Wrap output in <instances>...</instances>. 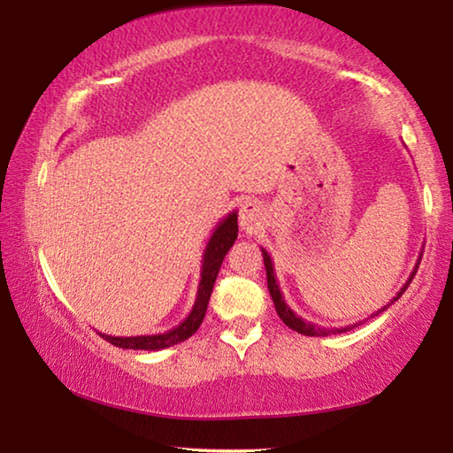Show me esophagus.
<instances>
[{
	"instance_id": "34e87169",
	"label": "esophagus",
	"mask_w": 453,
	"mask_h": 453,
	"mask_svg": "<svg viewBox=\"0 0 453 453\" xmlns=\"http://www.w3.org/2000/svg\"><path fill=\"white\" fill-rule=\"evenodd\" d=\"M265 219V210L264 205L256 202V199H248V202L242 203L240 208V226L245 232H256V229L262 226Z\"/></svg>"
}]
</instances>
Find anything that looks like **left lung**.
Listing matches in <instances>:
<instances>
[{"label": "left lung", "mask_w": 453, "mask_h": 453, "mask_svg": "<svg viewBox=\"0 0 453 453\" xmlns=\"http://www.w3.org/2000/svg\"><path fill=\"white\" fill-rule=\"evenodd\" d=\"M262 256H264V264H265V275H267V289H270V296H272V300H273V305H275V311H278V316H280V319L283 321V324H286L288 327H291L294 329V332H297V334H303V335H313V337H318V335H329V334H343V332H349L351 327H356V326H359L362 324V321H359V324H351V326H348V327H319V326H316V324H311V321H308V319H302L300 316H296V311L289 308V305L286 303V300H283V296H281V289H280V283H278V280H275V272H273V262H272V257H270V254H267V251L262 248ZM419 259H421V256L418 257V262H416V265H413V272L410 273V278H408V281L403 283L402 286V289L397 291V294L392 297V300H389V303L388 305H392L394 302H397L402 297V294L405 289H408V286H410V281L413 280V275H416V272H418V265H419ZM388 305H383L381 310H378L375 313H372V318L373 316H378V313H381V311H386L388 310Z\"/></svg>", "instance_id": "8db88e82"}]
</instances>
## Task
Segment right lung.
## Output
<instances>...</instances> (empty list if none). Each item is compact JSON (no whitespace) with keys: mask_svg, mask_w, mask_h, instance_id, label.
<instances>
[{"mask_svg":"<svg viewBox=\"0 0 453 453\" xmlns=\"http://www.w3.org/2000/svg\"><path fill=\"white\" fill-rule=\"evenodd\" d=\"M237 240V211H229L227 216L219 221L210 235L208 243H205L203 256H202V273H199V286L196 294L194 308L188 313V318L181 321L180 326L167 329L164 334H151V335H107L99 334L116 348L124 349H143V351H159L165 348H172L175 343H180L197 332V327L202 326L205 310H208L210 296L213 289V283L219 273L221 262H224L226 254L232 248L234 242Z\"/></svg>","mask_w":453,"mask_h":453,"instance_id":"1","label":"right lung"}]
</instances>
